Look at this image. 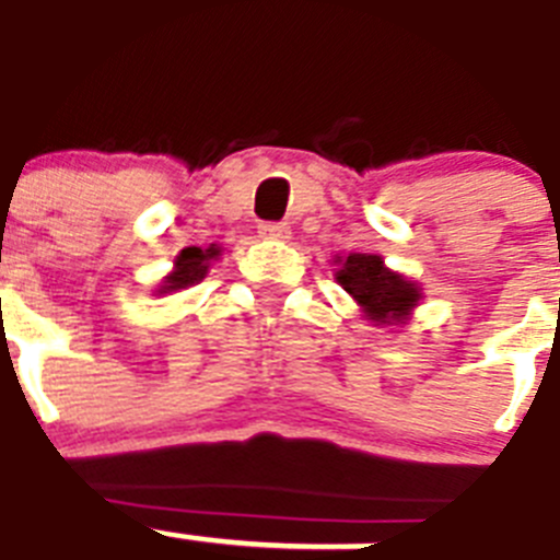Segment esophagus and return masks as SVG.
<instances>
[{
    "label": "esophagus",
    "mask_w": 560,
    "mask_h": 560,
    "mask_svg": "<svg viewBox=\"0 0 560 560\" xmlns=\"http://www.w3.org/2000/svg\"><path fill=\"white\" fill-rule=\"evenodd\" d=\"M259 233L265 240H287L290 236V225H284V222H261Z\"/></svg>",
    "instance_id": "34e87169"
}]
</instances>
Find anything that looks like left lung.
I'll return each mask as SVG.
<instances>
[{"label":"left lung","mask_w":560,"mask_h":560,"mask_svg":"<svg viewBox=\"0 0 560 560\" xmlns=\"http://www.w3.org/2000/svg\"><path fill=\"white\" fill-rule=\"evenodd\" d=\"M338 281L377 324L402 320L420 301V290L402 276L386 270L381 256L352 253L338 270Z\"/></svg>","instance_id":"8db88e82"}]
</instances>
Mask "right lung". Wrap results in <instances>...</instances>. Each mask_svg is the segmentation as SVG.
Wrapping results in <instances>:
<instances>
[{
  "mask_svg": "<svg viewBox=\"0 0 560 560\" xmlns=\"http://www.w3.org/2000/svg\"><path fill=\"white\" fill-rule=\"evenodd\" d=\"M217 256H220V247H208V250H202V247H186V250L177 256V261H174V265H177V270H174V273L163 281L160 293L183 290V287L197 284L199 279H206L208 261L217 259Z\"/></svg>",
  "mask_w": 560,
  "mask_h": 560,
  "instance_id": "add662e5",
  "label": "right lung"
}]
</instances>
